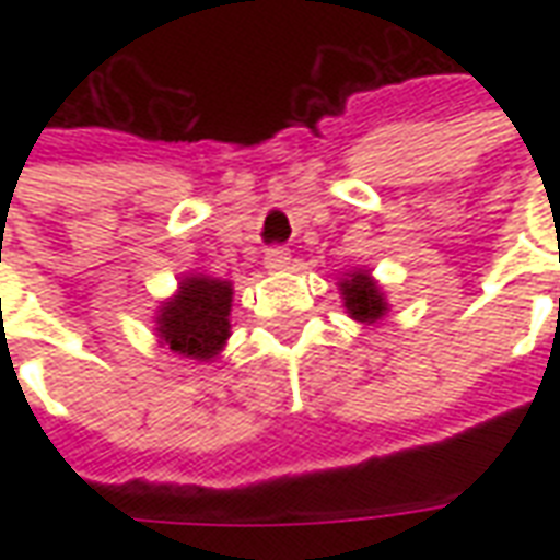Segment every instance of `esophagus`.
Wrapping results in <instances>:
<instances>
[{
	"label": "esophagus",
	"instance_id": "1",
	"mask_svg": "<svg viewBox=\"0 0 560 560\" xmlns=\"http://www.w3.org/2000/svg\"><path fill=\"white\" fill-rule=\"evenodd\" d=\"M288 260H291V252H288L284 245H269L267 252H264V264H267V269H284L288 267Z\"/></svg>",
	"mask_w": 560,
	"mask_h": 560
}]
</instances>
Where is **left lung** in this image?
I'll return each mask as SVG.
<instances>
[{"label":"left lung","instance_id":"left-lung-1","mask_svg":"<svg viewBox=\"0 0 560 560\" xmlns=\"http://www.w3.org/2000/svg\"><path fill=\"white\" fill-rule=\"evenodd\" d=\"M341 296H345V308L351 312L357 320H377L387 312V303L377 291V284L369 279V272H353L351 279L341 281Z\"/></svg>","mask_w":560,"mask_h":560}]
</instances>
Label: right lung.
I'll return each instance as SVG.
<instances>
[{"label":"right lung","instance_id":"1","mask_svg":"<svg viewBox=\"0 0 560 560\" xmlns=\"http://www.w3.org/2000/svg\"><path fill=\"white\" fill-rule=\"evenodd\" d=\"M231 281L185 279L179 296L161 308L159 332L171 351L209 360L231 336Z\"/></svg>","mask_w":560,"mask_h":560}]
</instances>
